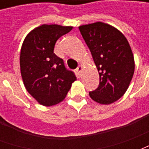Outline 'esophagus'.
I'll return each instance as SVG.
<instances>
[{"label": "esophagus", "instance_id": "esophagus-1", "mask_svg": "<svg viewBox=\"0 0 149 149\" xmlns=\"http://www.w3.org/2000/svg\"><path fill=\"white\" fill-rule=\"evenodd\" d=\"M82 70H83V65H79L78 68L76 69V72L77 73L78 77H81V73H82Z\"/></svg>", "mask_w": 149, "mask_h": 149}]
</instances>
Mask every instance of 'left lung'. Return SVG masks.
<instances>
[{"label":"left lung","mask_w":149,"mask_h":149,"mask_svg":"<svg viewBox=\"0 0 149 149\" xmlns=\"http://www.w3.org/2000/svg\"><path fill=\"white\" fill-rule=\"evenodd\" d=\"M79 29L100 76L99 86L89 96L100 104L114 103L126 93L134 74V56L128 40L116 28L101 21L81 25Z\"/></svg>","instance_id":"8db88e82"}]
</instances>
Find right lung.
<instances>
[{
  "label": "right lung",
  "instance_id": "right-lung-1",
  "mask_svg": "<svg viewBox=\"0 0 149 149\" xmlns=\"http://www.w3.org/2000/svg\"><path fill=\"white\" fill-rule=\"evenodd\" d=\"M72 26L42 24L31 30L21 49L20 67L24 87L37 102L52 106L61 102L77 80L53 52L56 40Z\"/></svg>",
  "mask_w": 149,
  "mask_h": 149
}]
</instances>
